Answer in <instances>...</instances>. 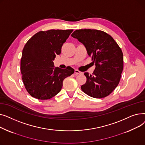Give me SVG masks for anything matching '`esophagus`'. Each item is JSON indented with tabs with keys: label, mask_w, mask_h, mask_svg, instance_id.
Here are the masks:
<instances>
[{
	"label": "esophagus",
	"mask_w": 145,
	"mask_h": 145,
	"mask_svg": "<svg viewBox=\"0 0 145 145\" xmlns=\"http://www.w3.org/2000/svg\"><path fill=\"white\" fill-rule=\"evenodd\" d=\"M74 73H75V75H78V74H80L82 73V72H80L79 71L77 70V69H75L74 71Z\"/></svg>",
	"instance_id": "obj_1"
}]
</instances>
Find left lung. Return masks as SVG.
<instances>
[{"instance_id":"8db88e82","label":"left lung","mask_w":145,"mask_h":145,"mask_svg":"<svg viewBox=\"0 0 145 145\" xmlns=\"http://www.w3.org/2000/svg\"><path fill=\"white\" fill-rule=\"evenodd\" d=\"M71 36L85 46L96 66L92 74L84 73L87 79L81 86L83 92L95 98L108 96L120 82L123 68L122 51L113 37L102 30L79 29Z\"/></svg>"}]
</instances>
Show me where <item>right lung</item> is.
I'll list each match as a JSON object with an SVG mask.
<instances>
[{"mask_svg": "<svg viewBox=\"0 0 145 145\" xmlns=\"http://www.w3.org/2000/svg\"><path fill=\"white\" fill-rule=\"evenodd\" d=\"M70 30L40 31L27 42L22 51L20 71L27 92L40 100L54 97L63 86V80L74 70L70 66L65 69L55 67L56 55H60L63 44L73 32Z\"/></svg>", "mask_w": 145, "mask_h": 145, "instance_id": "right-lung-1", "label": "right lung"}]
</instances>
